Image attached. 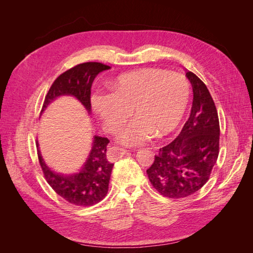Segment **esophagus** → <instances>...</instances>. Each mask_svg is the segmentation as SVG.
Returning <instances> with one entry per match:
<instances>
[{
    "label": "esophagus",
    "instance_id": "1",
    "mask_svg": "<svg viewBox=\"0 0 253 253\" xmlns=\"http://www.w3.org/2000/svg\"><path fill=\"white\" fill-rule=\"evenodd\" d=\"M127 154V151L125 150V149H120V148H117V147H113V148H110L109 151H108V159L110 160V162H115V160H117L119 158H121L124 155Z\"/></svg>",
    "mask_w": 253,
    "mask_h": 253
}]
</instances>
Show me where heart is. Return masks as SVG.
<instances>
[{
  "label": "heart",
  "mask_w": 253,
  "mask_h": 253,
  "mask_svg": "<svg viewBox=\"0 0 253 253\" xmlns=\"http://www.w3.org/2000/svg\"><path fill=\"white\" fill-rule=\"evenodd\" d=\"M111 90L91 94V108L109 132L116 131L133 112L136 117L116 135L117 141L127 147L144 144L155 133H172L185 116L190 96L185 76L158 68L122 75Z\"/></svg>",
  "instance_id": "b5f03b06"
}]
</instances>
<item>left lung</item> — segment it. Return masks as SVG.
Masks as SVG:
<instances>
[{
  "label": "left lung",
  "instance_id": "left-lung-1",
  "mask_svg": "<svg viewBox=\"0 0 253 253\" xmlns=\"http://www.w3.org/2000/svg\"><path fill=\"white\" fill-rule=\"evenodd\" d=\"M193 89L188 121L170 144L159 150L147 170L156 191L170 198H183L197 192L208 181L218 157L219 122L213 99L205 83L186 73Z\"/></svg>",
  "mask_w": 253,
  "mask_h": 253
}]
</instances>
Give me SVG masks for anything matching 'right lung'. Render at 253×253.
<instances>
[{"label": "right lung", "instance_id": "obj_1", "mask_svg": "<svg viewBox=\"0 0 253 253\" xmlns=\"http://www.w3.org/2000/svg\"><path fill=\"white\" fill-rule=\"evenodd\" d=\"M109 65L98 62H86L76 65L66 71L52 83L45 97L42 113L47 106L62 96H72L91 114L90 87L99 73L110 70ZM109 139L94 135L88 156L78 172L62 174L51 170L44 162L37 141L38 157L45 178L55 192L68 203L77 206H93L105 197L109 191V183L113 169L106 157V145Z\"/></svg>", "mask_w": 253, "mask_h": 253}]
</instances>
